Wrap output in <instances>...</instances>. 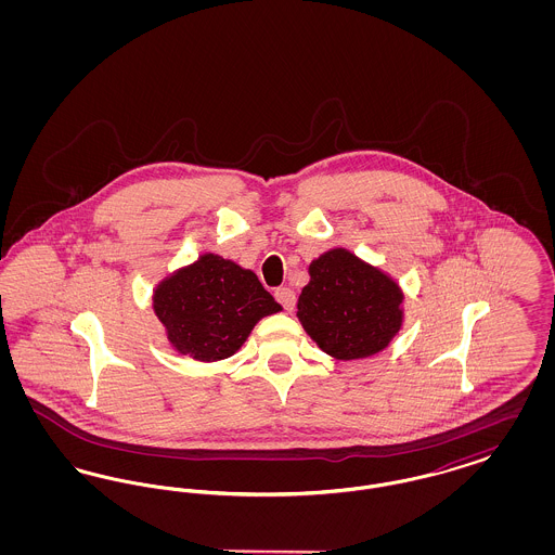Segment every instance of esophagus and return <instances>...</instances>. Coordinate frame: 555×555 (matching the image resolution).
<instances>
[{
    "label": "esophagus",
    "mask_w": 555,
    "mask_h": 555,
    "mask_svg": "<svg viewBox=\"0 0 555 555\" xmlns=\"http://www.w3.org/2000/svg\"><path fill=\"white\" fill-rule=\"evenodd\" d=\"M274 297L279 299V304H281L287 312H293L295 301H297L295 291L291 289V287H279V289L274 291Z\"/></svg>",
    "instance_id": "obj_1"
}]
</instances>
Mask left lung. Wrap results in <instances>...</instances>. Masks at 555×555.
<instances>
[{
	"instance_id": "obj_1",
	"label": "left lung",
	"mask_w": 555,
	"mask_h": 555,
	"mask_svg": "<svg viewBox=\"0 0 555 555\" xmlns=\"http://www.w3.org/2000/svg\"><path fill=\"white\" fill-rule=\"evenodd\" d=\"M308 272L297 318L324 353L360 360L389 347L403 326V291L393 276L345 247L318 256Z\"/></svg>"
}]
</instances>
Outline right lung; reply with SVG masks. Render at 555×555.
Instances as JSON below:
<instances>
[{
	"mask_svg": "<svg viewBox=\"0 0 555 555\" xmlns=\"http://www.w3.org/2000/svg\"><path fill=\"white\" fill-rule=\"evenodd\" d=\"M152 308L170 347L195 362L231 358L262 318L283 310L256 272L210 251L164 276Z\"/></svg>",
	"mask_w": 555,
	"mask_h": 555,
	"instance_id": "add662e5",
	"label": "right lung"
}]
</instances>
